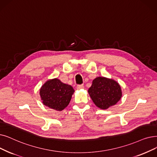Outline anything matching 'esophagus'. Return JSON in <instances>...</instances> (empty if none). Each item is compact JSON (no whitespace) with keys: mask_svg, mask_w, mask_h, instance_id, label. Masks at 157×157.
Here are the masks:
<instances>
[{"mask_svg":"<svg viewBox=\"0 0 157 157\" xmlns=\"http://www.w3.org/2000/svg\"><path fill=\"white\" fill-rule=\"evenodd\" d=\"M84 88L83 85H78L77 86V89H78V90L81 89V88Z\"/></svg>","mask_w":157,"mask_h":157,"instance_id":"esophagus-1","label":"esophagus"}]
</instances>
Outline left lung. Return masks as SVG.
<instances>
[{
	"label": "left lung",
	"instance_id": "left-lung-1",
	"mask_svg": "<svg viewBox=\"0 0 157 157\" xmlns=\"http://www.w3.org/2000/svg\"><path fill=\"white\" fill-rule=\"evenodd\" d=\"M88 92L94 104L103 110L115 105L122 96L119 83L113 79L103 77L94 79Z\"/></svg>",
	"mask_w": 157,
	"mask_h": 157
}]
</instances>
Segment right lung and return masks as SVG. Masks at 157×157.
<instances>
[{"label":"right lung","instance_id":"obj_1","mask_svg":"<svg viewBox=\"0 0 157 157\" xmlns=\"http://www.w3.org/2000/svg\"><path fill=\"white\" fill-rule=\"evenodd\" d=\"M74 92L71 85L56 78L47 81L40 90L44 105L57 111H62L68 106Z\"/></svg>","mask_w":157,"mask_h":157}]
</instances>
